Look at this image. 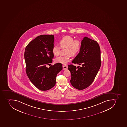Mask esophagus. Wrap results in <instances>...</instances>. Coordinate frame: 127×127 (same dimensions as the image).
<instances>
[{
    "instance_id": "1",
    "label": "esophagus",
    "mask_w": 127,
    "mask_h": 127,
    "mask_svg": "<svg viewBox=\"0 0 127 127\" xmlns=\"http://www.w3.org/2000/svg\"><path fill=\"white\" fill-rule=\"evenodd\" d=\"M63 70H67V68H68V66H67V65H63Z\"/></svg>"
}]
</instances>
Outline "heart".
Instances as JSON below:
<instances>
[{
	"label": "heart",
	"mask_w": 127,
	"mask_h": 127,
	"mask_svg": "<svg viewBox=\"0 0 127 127\" xmlns=\"http://www.w3.org/2000/svg\"><path fill=\"white\" fill-rule=\"evenodd\" d=\"M62 49L66 48L65 56H60L55 59L56 63L66 64L70 61L71 57L75 56L78 54L81 49V43L80 41L77 39L74 40V38L70 36L63 37L59 42ZM61 48L58 45L53 46L52 52L56 56H59Z\"/></svg>",
	"instance_id": "b5f03b06"
}]
</instances>
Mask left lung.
Here are the masks:
<instances>
[{"label": "left lung", "mask_w": 127, "mask_h": 127, "mask_svg": "<svg viewBox=\"0 0 127 127\" xmlns=\"http://www.w3.org/2000/svg\"><path fill=\"white\" fill-rule=\"evenodd\" d=\"M71 62L82 66L68 65L71 84L77 89H85L93 83L101 65L100 48L97 42L84 37L80 52Z\"/></svg>", "instance_id": "1"}]
</instances>
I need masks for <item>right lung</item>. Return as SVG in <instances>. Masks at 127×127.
<instances>
[{
    "label": "right lung",
    "instance_id": "obj_1",
    "mask_svg": "<svg viewBox=\"0 0 127 127\" xmlns=\"http://www.w3.org/2000/svg\"><path fill=\"white\" fill-rule=\"evenodd\" d=\"M54 43V35H40L30 42L25 49L27 75L41 91H47L55 85L57 75L63 68L61 63L51 65L49 68L46 66L52 62Z\"/></svg>",
    "mask_w": 127,
    "mask_h": 127
}]
</instances>
